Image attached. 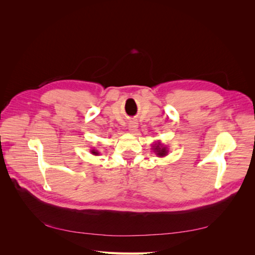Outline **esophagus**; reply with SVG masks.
Masks as SVG:
<instances>
[{
  "label": "esophagus",
  "instance_id": "obj_1",
  "mask_svg": "<svg viewBox=\"0 0 255 255\" xmlns=\"http://www.w3.org/2000/svg\"><path fill=\"white\" fill-rule=\"evenodd\" d=\"M137 128H138L137 122L129 121V123H128V130H129L130 133H135L136 130H137Z\"/></svg>",
  "mask_w": 255,
  "mask_h": 255
}]
</instances>
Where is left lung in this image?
<instances>
[{
  "mask_svg": "<svg viewBox=\"0 0 255 255\" xmlns=\"http://www.w3.org/2000/svg\"><path fill=\"white\" fill-rule=\"evenodd\" d=\"M153 150H154V152L156 153V155H158V156H160V157L166 156L167 153H168V150H167L166 146L161 145L160 142H157V143L154 144V145H153Z\"/></svg>",
  "mask_w": 255,
  "mask_h": 255,
  "instance_id": "obj_1",
  "label": "left lung"
}]
</instances>
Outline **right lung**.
<instances>
[{
	"instance_id": "1",
	"label": "right lung",
	"mask_w": 255,
	"mask_h": 255,
	"mask_svg": "<svg viewBox=\"0 0 255 255\" xmlns=\"http://www.w3.org/2000/svg\"><path fill=\"white\" fill-rule=\"evenodd\" d=\"M91 153L94 154V155H98V154H99V152L96 151V150H91Z\"/></svg>"
}]
</instances>
